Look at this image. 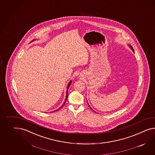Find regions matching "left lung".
Wrapping results in <instances>:
<instances>
[{"label": "left lung", "mask_w": 155, "mask_h": 155, "mask_svg": "<svg viewBox=\"0 0 155 155\" xmlns=\"http://www.w3.org/2000/svg\"><path fill=\"white\" fill-rule=\"evenodd\" d=\"M129 47H130V49H131V50H132V51H133V52H134V49H133V47H131V45H129ZM88 105H89V107H90V108H91V110H93V109H92V108H91V107H90V106H89V103H88Z\"/></svg>", "instance_id": "1"}]
</instances>
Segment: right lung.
Segmentation results:
<instances>
[{"mask_svg": "<svg viewBox=\"0 0 155 155\" xmlns=\"http://www.w3.org/2000/svg\"><path fill=\"white\" fill-rule=\"evenodd\" d=\"M72 81L71 80L69 83H68V87H67V91H66V98H65V99H64V103L62 104V106H61V107H59V108H58V109H57L56 110H55V111H53V112H55V111H59L60 110V109L62 108V107H63L64 106V105L65 104V103H66V100H67V99H68V87H69L70 86V85H71V84Z\"/></svg>", "mask_w": 155, "mask_h": 155, "instance_id": "right-lung-1", "label": "right lung"}]
</instances>
